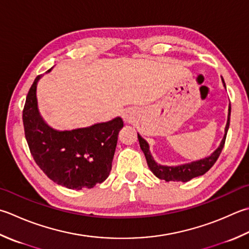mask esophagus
<instances>
[{"mask_svg":"<svg viewBox=\"0 0 249 249\" xmlns=\"http://www.w3.org/2000/svg\"><path fill=\"white\" fill-rule=\"evenodd\" d=\"M123 119L125 122H129L130 121V115L127 113V112H125V113L123 114Z\"/></svg>","mask_w":249,"mask_h":249,"instance_id":"obj_1","label":"esophagus"}]
</instances>
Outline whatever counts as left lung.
Here are the masks:
<instances>
[{
	"label": "left lung",
	"mask_w": 249,
	"mask_h": 249,
	"mask_svg": "<svg viewBox=\"0 0 249 249\" xmlns=\"http://www.w3.org/2000/svg\"><path fill=\"white\" fill-rule=\"evenodd\" d=\"M222 82H223V85L226 87L225 81L222 80ZM230 115H231V105L229 107V114H228L226 129H225V136H223L220 145H219V147L213 151L209 157L203 160H196V162H192L189 164L179 165V166H164V165L158 164L153 160L152 155L150 153L148 142L138 134L140 148L144 153L145 160H147L148 166L151 172H152L159 179H163L165 181H182V182H187L192 178L202 176V175L208 172V170L213 167V165L216 163V160H218L219 155H220L221 151L223 149V145H225L229 125H230Z\"/></svg>",
	"instance_id": "left-lung-1"
}]
</instances>
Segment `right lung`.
I'll return each instance as SVG.
<instances>
[{
	"label": "right lung",
	"mask_w": 249,
	"mask_h": 249,
	"mask_svg": "<svg viewBox=\"0 0 249 249\" xmlns=\"http://www.w3.org/2000/svg\"><path fill=\"white\" fill-rule=\"evenodd\" d=\"M52 69L47 70L50 72ZM37 75L22 111L24 136L32 157L46 176L68 189H90L108 178L123 120L72 130L48 126L37 108Z\"/></svg>",
	"instance_id": "right-lung-1"
}]
</instances>
